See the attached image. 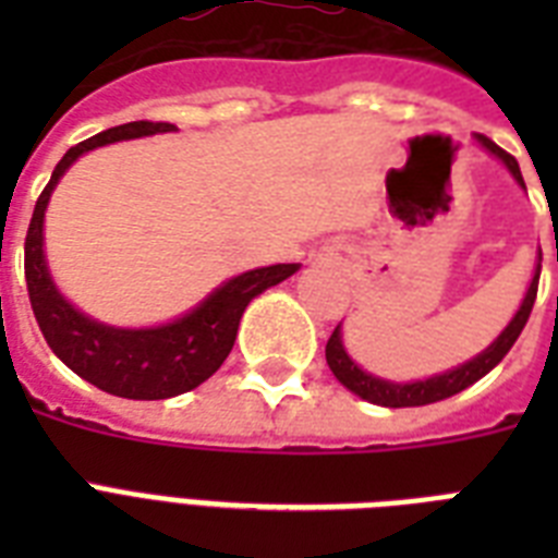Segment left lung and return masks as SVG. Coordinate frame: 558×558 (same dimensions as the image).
<instances>
[{"mask_svg": "<svg viewBox=\"0 0 558 558\" xmlns=\"http://www.w3.org/2000/svg\"><path fill=\"white\" fill-rule=\"evenodd\" d=\"M477 144L486 147V150L498 156V159L507 165L512 177L519 185H524V179H521V168L519 161L512 159L510 153L501 150L493 138H486V135H475ZM542 260V257H538ZM558 260V254H556ZM538 275H542V263L536 266V275L530 280V289L524 301H521L519 313L507 324V330L498 336V339L484 350V353H477L475 359H469L466 365L454 367V371H446V373H437L432 379H423V381H388V379H379V376H373V373H365L362 367L348 356V350L341 344V324L332 330L330 341H327V365H330L332 376L344 385L348 390H353L356 397L367 399L373 405H385V408H414V405H432V402H440V399H449L460 390H466L469 385H475L481 376L493 371L498 362H501L510 348L515 344V339L521 336L524 330V324H527L530 313H533V304H536V292H538Z\"/></svg>", "mask_w": 558, "mask_h": 558, "instance_id": "left-lung-1", "label": "left lung"}]
</instances>
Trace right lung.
I'll use <instances>...</instances> for the list:
<instances>
[{
	"label": "right lung",
	"instance_id": "add662e5",
	"mask_svg": "<svg viewBox=\"0 0 558 558\" xmlns=\"http://www.w3.org/2000/svg\"><path fill=\"white\" fill-rule=\"evenodd\" d=\"M177 126L168 121H133V124L112 126L74 144L63 159L57 161L48 185L39 193L25 234V283L34 318L46 336L48 348L65 367H72L81 379L112 397L124 399H168L214 376L234 348L236 327L252 298L269 287L295 275L298 263L263 266L226 280L214 289L196 310L161 324L150 330H118L107 324L92 322L89 315L77 313L48 275L46 254H43V217H46L48 196L54 191L65 170L81 159L83 153L104 147V144L142 138V135L173 133Z\"/></svg>",
	"mask_w": 558,
	"mask_h": 558
}]
</instances>
